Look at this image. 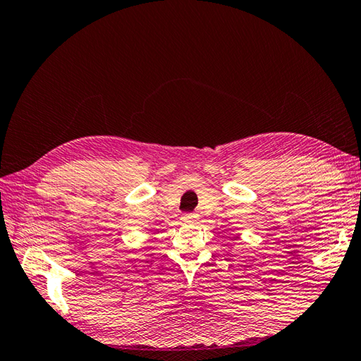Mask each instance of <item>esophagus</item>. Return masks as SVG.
Instances as JSON below:
<instances>
[{
  "label": "esophagus",
  "instance_id": "esophagus-1",
  "mask_svg": "<svg viewBox=\"0 0 361 361\" xmlns=\"http://www.w3.org/2000/svg\"><path fill=\"white\" fill-rule=\"evenodd\" d=\"M183 222H187V224H195L196 221H197V214L196 213H187V214H183Z\"/></svg>",
  "mask_w": 361,
  "mask_h": 361
}]
</instances>
